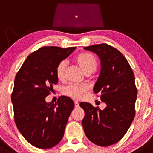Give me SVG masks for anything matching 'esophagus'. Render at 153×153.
Returning <instances> with one entry per match:
<instances>
[{
  "instance_id": "34e87169",
  "label": "esophagus",
  "mask_w": 153,
  "mask_h": 153,
  "mask_svg": "<svg viewBox=\"0 0 153 153\" xmlns=\"http://www.w3.org/2000/svg\"><path fill=\"white\" fill-rule=\"evenodd\" d=\"M74 106H75V108H78L79 106V102H77V101H75V102H74Z\"/></svg>"
}]
</instances>
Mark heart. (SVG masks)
I'll use <instances>...</instances> for the list:
<instances>
[{"mask_svg":"<svg viewBox=\"0 0 153 153\" xmlns=\"http://www.w3.org/2000/svg\"><path fill=\"white\" fill-rule=\"evenodd\" d=\"M77 64L82 68L85 74L94 73L97 68V60L94 55L89 53H82L77 55L75 58ZM67 63L63 60L58 63L56 68V75L58 80H63L66 75ZM87 90V87L80 84H70L65 86L63 89V94L73 100H81Z\"/></svg>","mask_w":153,"mask_h":153,"instance_id":"1","label":"heart"}]
</instances>
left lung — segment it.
Instances as JSON below:
<instances>
[{
    "label": "left lung",
    "mask_w": 153,
    "mask_h": 153,
    "mask_svg": "<svg viewBox=\"0 0 153 153\" xmlns=\"http://www.w3.org/2000/svg\"><path fill=\"white\" fill-rule=\"evenodd\" d=\"M99 56L101 69L94 86L95 94L106 104L104 110L81 102L85 111L82 120L85 133L95 145L108 147L122 139L135 116L137 90L129 63L117 49L102 43L85 47Z\"/></svg>",
    "instance_id": "left-lung-1"
}]
</instances>
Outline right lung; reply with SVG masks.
<instances>
[{
	"label": "right lung",
	"mask_w": 153,
	"mask_h": 153,
	"mask_svg": "<svg viewBox=\"0 0 153 153\" xmlns=\"http://www.w3.org/2000/svg\"><path fill=\"white\" fill-rule=\"evenodd\" d=\"M42 47L29 55L17 72L11 94L14 121L29 143L40 149L54 147L62 140L74 102L61 96L56 103L45 97L58 83L56 68L76 49Z\"/></svg>",
	"instance_id": "add662e5"
}]
</instances>
